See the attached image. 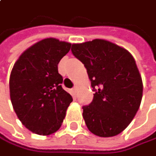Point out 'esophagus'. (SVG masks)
<instances>
[{
  "instance_id": "34e87169",
  "label": "esophagus",
  "mask_w": 156,
  "mask_h": 156,
  "mask_svg": "<svg viewBox=\"0 0 156 156\" xmlns=\"http://www.w3.org/2000/svg\"><path fill=\"white\" fill-rule=\"evenodd\" d=\"M72 90H73V92H74V93L76 94V91H77V88H76V87H75V88H74V89H73Z\"/></svg>"
}]
</instances>
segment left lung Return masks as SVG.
<instances>
[{"label": "left lung", "mask_w": 156, "mask_h": 156, "mask_svg": "<svg viewBox=\"0 0 156 156\" xmlns=\"http://www.w3.org/2000/svg\"><path fill=\"white\" fill-rule=\"evenodd\" d=\"M72 54L87 68L95 91L83 106L88 129L100 137L121 133L133 121L143 97V81L133 56L103 39L73 44Z\"/></svg>", "instance_id": "8db88e82"}]
</instances>
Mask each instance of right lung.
<instances>
[{"label":"right lung","mask_w":156,"mask_h":156,"mask_svg":"<svg viewBox=\"0 0 156 156\" xmlns=\"http://www.w3.org/2000/svg\"><path fill=\"white\" fill-rule=\"evenodd\" d=\"M71 44L55 38L43 39L26 49L10 76V97L22 123L40 135L55 133L73 99L63 90L57 65Z\"/></svg>","instance_id":"add662e5"}]
</instances>
